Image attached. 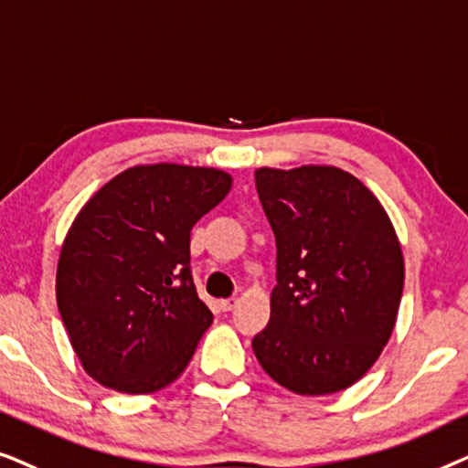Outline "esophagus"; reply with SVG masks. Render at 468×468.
Listing matches in <instances>:
<instances>
[{"mask_svg": "<svg viewBox=\"0 0 468 468\" xmlns=\"http://www.w3.org/2000/svg\"><path fill=\"white\" fill-rule=\"evenodd\" d=\"M218 306H220V310H222V313H230V310H233L235 306H238V299H235V297L222 299V302H220V303H218Z\"/></svg>", "mask_w": 468, "mask_h": 468, "instance_id": "34e87169", "label": "esophagus"}]
</instances>
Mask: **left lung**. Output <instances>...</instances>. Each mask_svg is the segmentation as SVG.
<instances>
[{
	"label": "left lung",
	"mask_w": 468,
	"mask_h": 468,
	"mask_svg": "<svg viewBox=\"0 0 468 468\" xmlns=\"http://www.w3.org/2000/svg\"><path fill=\"white\" fill-rule=\"evenodd\" d=\"M254 179L278 250L271 316L254 335V355L299 396L351 388L396 325L404 259L394 224L338 166H263Z\"/></svg>",
	"instance_id": "left-lung-1"
}]
</instances>
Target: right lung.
I'll return each mask as SVG.
<instances>
[{
  "label": "right lung",
  "mask_w": 468,
  "mask_h": 468,
  "mask_svg": "<svg viewBox=\"0 0 468 468\" xmlns=\"http://www.w3.org/2000/svg\"><path fill=\"white\" fill-rule=\"evenodd\" d=\"M209 166L139 165L83 205L59 252L58 308L93 381L152 394L182 375L214 314L190 273V230L229 195Z\"/></svg>",
  "instance_id": "add662e5"
}]
</instances>
